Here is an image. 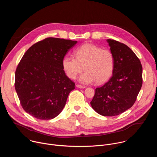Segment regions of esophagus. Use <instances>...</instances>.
I'll return each instance as SVG.
<instances>
[{"label":"esophagus","instance_id":"esophagus-1","mask_svg":"<svg viewBox=\"0 0 157 157\" xmlns=\"http://www.w3.org/2000/svg\"><path fill=\"white\" fill-rule=\"evenodd\" d=\"M76 87H77L78 88H81V89H83V88L85 87L84 86H81V85H80V84H77V85H76Z\"/></svg>","mask_w":157,"mask_h":157}]
</instances>
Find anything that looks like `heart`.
<instances>
[{"instance_id":"obj_1","label":"heart","mask_w":157,"mask_h":157,"mask_svg":"<svg viewBox=\"0 0 157 157\" xmlns=\"http://www.w3.org/2000/svg\"><path fill=\"white\" fill-rule=\"evenodd\" d=\"M75 58L66 56L63 59V68L66 75L75 79L83 70L80 82L90 84L95 81L101 84L113 75L115 60L110 50H103L91 43H85L75 52Z\"/></svg>"}]
</instances>
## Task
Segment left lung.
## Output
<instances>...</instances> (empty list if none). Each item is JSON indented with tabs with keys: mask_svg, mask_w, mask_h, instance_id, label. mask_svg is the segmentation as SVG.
I'll return each instance as SVG.
<instances>
[{
	"mask_svg": "<svg viewBox=\"0 0 157 157\" xmlns=\"http://www.w3.org/2000/svg\"><path fill=\"white\" fill-rule=\"evenodd\" d=\"M115 64L113 76L95 89L91 105L99 114L115 116L135 103L142 86V66L136 55L126 44L107 39Z\"/></svg>",
	"mask_w": 157,
	"mask_h": 157,
	"instance_id": "8db88e82",
	"label": "left lung"
}]
</instances>
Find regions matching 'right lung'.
I'll return each mask as SVG.
<instances>
[{
  "mask_svg": "<svg viewBox=\"0 0 157 157\" xmlns=\"http://www.w3.org/2000/svg\"><path fill=\"white\" fill-rule=\"evenodd\" d=\"M77 42L47 38L34 44L22 57L15 71V88L22 107L32 116L49 120L61 113L75 88L62 61Z\"/></svg>",
  "mask_w": 157,
  "mask_h": 157,
  "instance_id": "obj_1",
  "label": "right lung"
}]
</instances>
